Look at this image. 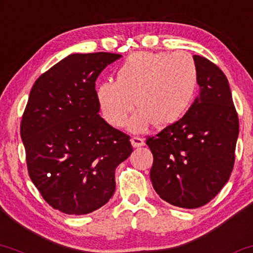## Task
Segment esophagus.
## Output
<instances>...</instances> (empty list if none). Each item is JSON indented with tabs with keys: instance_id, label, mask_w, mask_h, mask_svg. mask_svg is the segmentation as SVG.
<instances>
[{
	"instance_id": "obj_1",
	"label": "esophagus",
	"mask_w": 253,
	"mask_h": 253,
	"mask_svg": "<svg viewBox=\"0 0 253 253\" xmlns=\"http://www.w3.org/2000/svg\"><path fill=\"white\" fill-rule=\"evenodd\" d=\"M130 142H132L133 147H135V148H139V147H142L145 145V140L140 136H133L132 139H130Z\"/></svg>"
}]
</instances>
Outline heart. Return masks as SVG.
<instances>
[{
  "label": "heart",
  "instance_id": "obj_1",
  "mask_svg": "<svg viewBox=\"0 0 253 253\" xmlns=\"http://www.w3.org/2000/svg\"><path fill=\"white\" fill-rule=\"evenodd\" d=\"M197 66L189 53L139 52L117 70V81L97 86V101L104 119L125 126L135 106L130 128L141 130L149 123L156 128L170 126L190 107L197 87Z\"/></svg>",
  "mask_w": 253,
  "mask_h": 253
}]
</instances>
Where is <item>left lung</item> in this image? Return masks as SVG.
<instances>
[{"label": "left lung", "instance_id": "left-lung-1", "mask_svg": "<svg viewBox=\"0 0 253 253\" xmlns=\"http://www.w3.org/2000/svg\"><path fill=\"white\" fill-rule=\"evenodd\" d=\"M194 60L200 95L180 120L146 140L153 153V188L166 202L185 209L209 203L224 187L239 133L225 75L204 57Z\"/></svg>", "mask_w": 253, "mask_h": 253}]
</instances>
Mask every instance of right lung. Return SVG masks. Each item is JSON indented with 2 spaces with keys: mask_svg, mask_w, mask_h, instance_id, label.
Returning <instances> with one entry per match:
<instances>
[{
  "mask_svg": "<svg viewBox=\"0 0 253 253\" xmlns=\"http://www.w3.org/2000/svg\"><path fill=\"white\" fill-rule=\"evenodd\" d=\"M121 55L73 53L35 82L21 121L29 176L45 202L68 215L105 206L116 169L133 147L99 116L95 81Z\"/></svg>",
  "mask_w": 253,
  "mask_h": 253,
  "instance_id": "add662e5",
  "label": "right lung"
}]
</instances>
